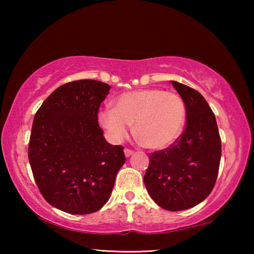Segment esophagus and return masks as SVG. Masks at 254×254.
I'll return each mask as SVG.
<instances>
[{"mask_svg":"<svg viewBox=\"0 0 254 254\" xmlns=\"http://www.w3.org/2000/svg\"><path fill=\"white\" fill-rule=\"evenodd\" d=\"M133 153H134V150H132V149H130V148H126V149H124V154H126L127 157H130V156H131Z\"/></svg>","mask_w":254,"mask_h":254,"instance_id":"esophagus-1","label":"esophagus"}]
</instances>
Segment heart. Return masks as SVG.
<instances>
[{
    "instance_id": "obj_1",
    "label": "heart",
    "mask_w": 254,
    "mask_h": 254,
    "mask_svg": "<svg viewBox=\"0 0 254 254\" xmlns=\"http://www.w3.org/2000/svg\"><path fill=\"white\" fill-rule=\"evenodd\" d=\"M98 121L112 141H122L134 123V133L145 147L164 149L181 135L186 105L178 94L160 88L128 91L118 97L115 108L100 110Z\"/></svg>"
}]
</instances>
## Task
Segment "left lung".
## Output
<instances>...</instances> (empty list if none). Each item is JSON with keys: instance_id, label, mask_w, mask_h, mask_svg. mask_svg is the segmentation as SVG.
I'll return each mask as SVG.
<instances>
[{"instance_id": "obj_1", "label": "left lung", "mask_w": 254, "mask_h": 254, "mask_svg": "<svg viewBox=\"0 0 254 254\" xmlns=\"http://www.w3.org/2000/svg\"><path fill=\"white\" fill-rule=\"evenodd\" d=\"M186 105L185 131L169 147L149 155L144 183L150 197L167 210L191 208L206 198L216 183L222 141L216 119L204 97L171 80Z\"/></svg>"}]
</instances>
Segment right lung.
Listing matches in <instances>:
<instances>
[{
	"label": "right lung",
	"mask_w": 254,
	"mask_h": 254,
	"mask_svg": "<svg viewBox=\"0 0 254 254\" xmlns=\"http://www.w3.org/2000/svg\"><path fill=\"white\" fill-rule=\"evenodd\" d=\"M110 86L79 79L57 88L36 112L28 158L46 201L74 215L99 210L109 199L123 146L111 145L98 123Z\"/></svg>",
	"instance_id": "1"
}]
</instances>
